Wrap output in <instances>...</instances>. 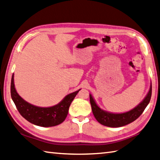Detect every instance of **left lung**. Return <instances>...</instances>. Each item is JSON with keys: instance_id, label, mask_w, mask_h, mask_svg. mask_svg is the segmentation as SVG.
Here are the masks:
<instances>
[{"instance_id": "left-lung-1", "label": "left lung", "mask_w": 160, "mask_h": 160, "mask_svg": "<svg viewBox=\"0 0 160 160\" xmlns=\"http://www.w3.org/2000/svg\"><path fill=\"white\" fill-rule=\"evenodd\" d=\"M152 93V86L151 87L147 97L144 99L138 106L129 112L121 114H112L107 112L101 110L96 104L93 98L90 95V103L92 113L95 118L99 123L110 128H119L122 126L129 124L136 120L144 112V109L149 103Z\"/></svg>"}]
</instances>
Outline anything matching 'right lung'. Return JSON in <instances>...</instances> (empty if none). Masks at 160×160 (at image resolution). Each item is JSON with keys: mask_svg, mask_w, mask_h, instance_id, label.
I'll return each mask as SVG.
<instances>
[{"mask_svg": "<svg viewBox=\"0 0 160 160\" xmlns=\"http://www.w3.org/2000/svg\"><path fill=\"white\" fill-rule=\"evenodd\" d=\"M80 90L67 95L57 105L40 108L30 104L18 94L14 87L13 75L11 82V96L18 112L26 120L41 127H52L64 121L68 116L69 108Z\"/></svg>", "mask_w": 160, "mask_h": 160, "instance_id": "1", "label": "right lung"}]
</instances>
